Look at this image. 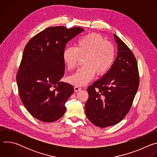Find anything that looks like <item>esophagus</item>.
<instances>
[{"instance_id": "esophagus-1", "label": "esophagus", "mask_w": 157, "mask_h": 157, "mask_svg": "<svg viewBox=\"0 0 157 157\" xmlns=\"http://www.w3.org/2000/svg\"><path fill=\"white\" fill-rule=\"evenodd\" d=\"M74 89H75V92H78V91H79L81 90V87H80L76 86H75Z\"/></svg>"}]
</instances>
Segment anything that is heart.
Returning a JSON list of instances; mask_svg holds the SVG:
<instances>
[{
    "label": "heart",
    "instance_id": "obj_1",
    "mask_svg": "<svg viewBox=\"0 0 157 157\" xmlns=\"http://www.w3.org/2000/svg\"><path fill=\"white\" fill-rule=\"evenodd\" d=\"M114 44L98 33H89L79 39L76 47L64 50L63 58L69 71L75 70L81 58H84L82 68L68 78L74 85L84 86L90 81L96 73L98 76L107 73L116 58Z\"/></svg>",
    "mask_w": 157,
    "mask_h": 157
}]
</instances>
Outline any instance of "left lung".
I'll list each match as a JSON object with an SVG mask.
<instances>
[{"label": "left lung", "mask_w": 157, "mask_h": 157, "mask_svg": "<svg viewBox=\"0 0 157 157\" xmlns=\"http://www.w3.org/2000/svg\"><path fill=\"white\" fill-rule=\"evenodd\" d=\"M117 56L102 79L87 87V117L99 127L114 125L128 114L139 86L136 58L131 50L114 34Z\"/></svg>", "instance_id": "8db88e82"}]
</instances>
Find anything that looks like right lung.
Listing matches in <instances>:
<instances>
[{"label":"right lung","mask_w":157,"mask_h":157,"mask_svg":"<svg viewBox=\"0 0 157 157\" xmlns=\"http://www.w3.org/2000/svg\"><path fill=\"white\" fill-rule=\"evenodd\" d=\"M83 30L78 27H48L26 44L16 80L22 103L40 121L55 122L65 113V103L74 88L59 81L65 70L63 54L67 43Z\"/></svg>","instance_id":"right-lung-1"}]
</instances>
